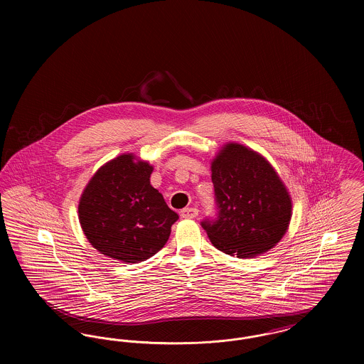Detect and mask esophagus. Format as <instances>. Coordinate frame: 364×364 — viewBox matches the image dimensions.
<instances>
[{
	"label": "esophagus",
	"mask_w": 364,
	"mask_h": 364,
	"mask_svg": "<svg viewBox=\"0 0 364 364\" xmlns=\"http://www.w3.org/2000/svg\"><path fill=\"white\" fill-rule=\"evenodd\" d=\"M198 214H199V210L196 208H183L180 211V215L183 218H195V217H198Z\"/></svg>",
	"instance_id": "obj_1"
}]
</instances>
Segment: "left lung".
<instances>
[{
    "mask_svg": "<svg viewBox=\"0 0 364 364\" xmlns=\"http://www.w3.org/2000/svg\"><path fill=\"white\" fill-rule=\"evenodd\" d=\"M217 221H203L211 244L226 255L254 258L287 233L292 198L272 164L252 149L229 141L211 161Z\"/></svg>",
    "mask_w": 364,
    "mask_h": 364,
    "instance_id": "1",
    "label": "left lung"
}]
</instances>
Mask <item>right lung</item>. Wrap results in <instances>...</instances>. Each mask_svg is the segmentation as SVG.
<instances>
[{
    "instance_id": "obj_1",
    "label": "right lung",
    "mask_w": 364,
    "mask_h": 364,
    "mask_svg": "<svg viewBox=\"0 0 364 364\" xmlns=\"http://www.w3.org/2000/svg\"><path fill=\"white\" fill-rule=\"evenodd\" d=\"M154 168L132 153L110 159L87 183L79 223L90 244L112 259L139 263L166 244L178 220L150 184Z\"/></svg>"
}]
</instances>
